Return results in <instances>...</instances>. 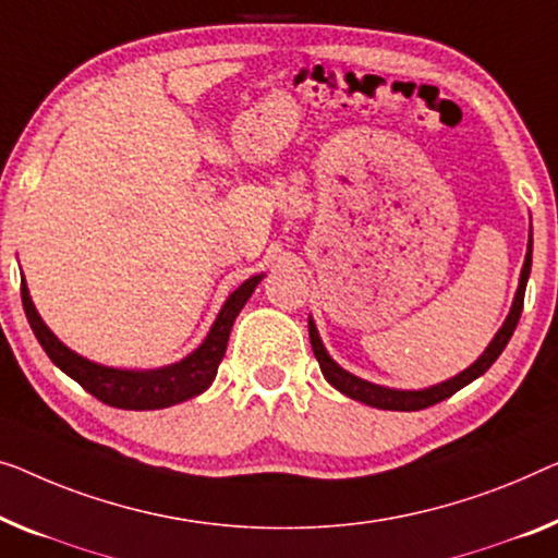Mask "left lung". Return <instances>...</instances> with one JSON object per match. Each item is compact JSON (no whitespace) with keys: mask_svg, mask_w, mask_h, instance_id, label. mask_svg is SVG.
Here are the masks:
<instances>
[{"mask_svg":"<svg viewBox=\"0 0 558 558\" xmlns=\"http://www.w3.org/2000/svg\"><path fill=\"white\" fill-rule=\"evenodd\" d=\"M531 251H534V240L529 238V253H526V260H523L519 290H517V298H513L509 318H506L501 330L496 332V338L492 340V345L486 348L484 355H481V359L473 363L471 368H465L463 373H459L456 378L446 380V384H440V386L426 388V390H393V388L373 386V384H368V380L355 378L348 371L340 368V365L326 353V348H323L320 338H318V330H315V326H313V320H307L311 345H313L315 359H318V363H320L323 376H326V380L332 388H338L340 393L353 398V401H361L365 405H373V409H384V411H421V409H428V405H434V403L446 401V398H451L456 390L469 386L471 380L484 376V373L492 368L494 361L498 359V355H501V351L506 348V343L511 340L513 330H517L521 311H523V293H526V280H529V272H531Z\"/></svg>","mask_w":558,"mask_h":558,"instance_id":"obj_1","label":"left lung"}]
</instances>
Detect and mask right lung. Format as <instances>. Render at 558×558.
<instances>
[{
    "label": "right lung",
    "instance_id": "add662e5",
    "mask_svg": "<svg viewBox=\"0 0 558 558\" xmlns=\"http://www.w3.org/2000/svg\"><path fill=\"white\" fill-rule=\"evenodd\" d=\"M263 276H253L245 280L235 293L228 298V303L222 305V311L215 320V326L207 332L205 343L197 348L195 353H190L185 361L168 365L160 371H118V368H105L93 361L82 359V355L72 353L70 348L62 345L54 338V332L41 323L39 313L32 305L27 282L22 280V305L27 313V320L39 345L45 348L57 368H62L66 376L77 380V384L93 393L97 401H102L112 409H128V411H155V409H168V405L182 403L187 398L199 396L203 390L213 384L218 365L226 355L230 328L235 323L238 313L243 311L247 298L253 295V290Z\"/></svg>",
    "mask_w": 558,
    "mask_h": 558
}]
</instances>
